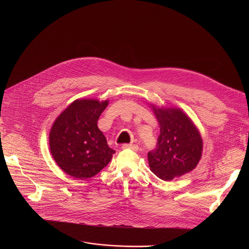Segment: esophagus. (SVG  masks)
Wrapping results in <instances>:
<instances>
[{
	"label": "esophagus",
	"instance_id": "esophagus-1",
	"mask_svg": "<svg viewBox=\"0 0 249 249\" xmlns=\"http://www.w3.org/2000/svg\"><path fill=\"white\" fill-rule=\"evenodd\" d=\"M122 149H130L134 152H137L139 150V147L137 145H132V144H124L122 145Z\"/></svg>",
	"mask_w": 249,
	"mask_h": 249
}]
</instances>
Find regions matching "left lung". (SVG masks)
Instances as JSON below:
<instances>
[{
	"mask_svg": "<svg viewBox=\"0 0 249 249\" xmlns=\"http://www.w3.org/2000/svg\"><path fill=\"white\" fill-rule=\"evenodd\" d=\"M150 107L159 122L158 147L149 152L151 170L164 181H170L192 171L203 153V139L191 118L178 107Z\"/></svg>",
	"mask_w": 249,
	"mask_h": 249,
	"instance_id": "left-lung-1",
	"label": "left lung"
}]
</instances>
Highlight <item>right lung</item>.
Wrapping results in <instances>:
<instances>
[{
	"instance_id": "right-lung-1",
	"label": "right lung",
	"mask_w": 249,
	"mask_h": 249,
	"mask_svg": "<svg viewBox=\"0 0 249 249\" xmlns=\"http://www.w3.org/2000/svg\"><path fill=\"white\" fill-rule=\"evenodd\" d=\"M108 103V99H76L51 127V155L59 167L75 178L88 179L96 175L115 154L97 127V120Z\"/></svg>"
}]
</instances>
